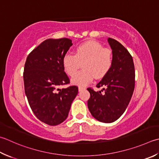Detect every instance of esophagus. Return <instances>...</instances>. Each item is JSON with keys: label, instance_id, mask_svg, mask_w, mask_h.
Instances as JSON below:
<instances>
[{"label": "esophagus", "instance_id": "1", "mask_svg": "<svg viewBox=\"0 0 159 159\" xmlns=\"http://www.w3.org/2000/svg\"><path fill=\"white\" fill-rule=\"evenodd\" d=\"M84 89H85V88H83V87H79V92H81V91H83V90H84Z\"/></svg>", "mask_w": 159, "mask_h": 159}]
</instances>
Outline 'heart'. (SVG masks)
I'll use <instances>...</instances> for the list:
<instances>
[{
    "mask_svg": "<svg viewBox=\"0 0 159 159\" xmlns=\"http://www.w3.org/2000/svg\"><path fill=\"white\" fill-rule=\"evenodd\" d=\"M83 63V70L71 79V83L80 87L89 85L94 76L100 79L106 75L112 66V52L100 43L88 40L76 47L75 54L67 53L63 58L64 70L70 76H73Z\"/></svg>",
    "mask_w": 159,
    "mask_h": 159,
    "instance_id": "heart-1",
    "label": "heart"
}]
</instances>
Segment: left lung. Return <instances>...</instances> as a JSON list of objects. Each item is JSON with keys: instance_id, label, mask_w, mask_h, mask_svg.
I'll use <instances>...</instances> for the list:
<instances>
[{"instance_id": "8db88e82", "label": "left lung", "mask_w": 159, "mask_h": 159, "mask_svg": "<svg viewBox=\"0 0 159 159\" xmlns=\"http://www.w3.org/2000/svg\"><path fill=\"white\" fill-rule=\"evenodd\" d=\"M107 42L112 50V66L96 85L97 88H103L101 91L88 89L90 93L88 106L94 119L110 123L119 119L131 100L135 70L132 56L125 47L111 38L107 39ZM102 91L104 93H101Z\"/></svg>"}]
</instances>
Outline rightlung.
Instances as JSON below:
<instances>
[{
  "instance_id": "1",
  "label": "right lung",
  "mask_w": 159,
  "mask_h": 159,
  "mask_svg": "<svg viewBox=\"0 0 159 159\" xmlns=\"http://www.w3.org/2000/svg\"><path fill=\"white\" fill-rule=\"evenodd\" d=\"M71 40L49 39L31 52L25 64V92L34 114L49 125L67 119L71 102L79 92L76 86L61 89L70 83L63 58L72 45Z\"/></svg>"
}]
</instances>
